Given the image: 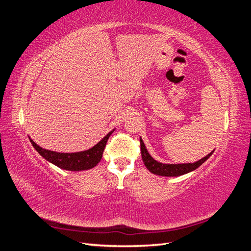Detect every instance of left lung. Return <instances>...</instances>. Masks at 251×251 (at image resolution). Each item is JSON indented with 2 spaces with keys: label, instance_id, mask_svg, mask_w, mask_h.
<instances>
[{
  "label": "left lung",
  "instance_id": "8db88e82",
  "mask_svg": "<svg viewBox=\"0 0 251 251\" xmlns=\"http://www.w3.org/2000/svg\"><path fill=\"white\" fill-rule=\"evenodd\" d=\"M140 142H141V151H142V159L144 161V164L146 166L147 170L152 173L154 175H159V176H166V177H176V176H181L188 174L194 170H197L199 166H201L206 160H207L211 154H213L214 150L207 155H205L204 158L201 160L197 161V162L193 163H177V164H169V163H161L159 161L154 160L150 153L148 152V150L145 146V144L143 142L142 138L140 137Z\"/></svg>",
  "mask_w": 251,
  "mask_h": 251
}]
</instances>
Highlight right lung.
<instances>
[{
    "mask_svg": "<svg viewBox=\"0 0 251 251\" xmlns=\"http://www.w3.org/2000/svg\"><path fill=\"white\" fill-rule=\"evenodd\" d=\"M115 131L111 130L105 135L101 141H100L97 145H94L93 147L88 150H83V151L78 152H57L52 151V150L44 149L38 146V145L33 142L32 138L29 137V140L32 144V146L35 148L36 151L40 153L42 157L47 160L48 162L54 164L58 168L66 170V171H87L93 169L94 166H97L98 163L101 161L104 148L106 146V143L108 137L113 134Z\"/></svg>",
    "mask_w": 251,
    "mask_h": 251,
    "instance_id": "right-lung-1",
    "label": "right lung"
}]
</instances>
